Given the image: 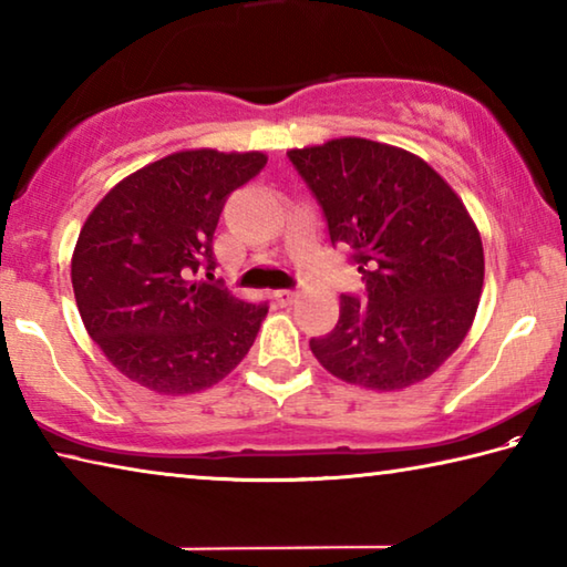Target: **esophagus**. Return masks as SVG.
I'll return each mask as SVG.
<instances>
[{"instance_id": "34e87169", "label": "esophagus", "mask_w": 567, "mask_h": 567, "mask_svg": "<svg viewBox=\"0 0 567 567\" xmlns=\"http://www.w3.org/2000/svg\"><path fill=\"white\" fill-rule=\"evenodd\" d=\"M297 297H300V292H295V290H277V292H275L277 305H282V307L297 302Z\"/></svg>"}]
</instances>
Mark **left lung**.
Segmentation results:
<instances>
[{"instance_id": "obj_1", "label": "left lung", "mask_w": 567, "mask_h": 567, "mask_svg": "<svg viewBox=\"0 0 567 567\" xmlns=\"http://www.w3.org/2000/svg\"><path fill=\"white\" fill-rule=\"evenodd\" d=\"M287 155L368 285L364 302L340 297V320L310 340L312 354L364 390L427 380L463 344L483 292V239L463 199L425 159L385 142L338 137Z\"/></svg>"}]
</instances>
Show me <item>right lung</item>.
I'll return each instance as SVG.
<instances>
[{"label":"right lung","mask_w":567,"mask_h":567,"mask_svg":"<svg viewBox=\"0 0 567 567\" xmlns=\"http://www.w3.org/2000/svg\"><path fill=\"white\" fill-rule=\"evenodd\" d=\"M265 152L179 150L117 182L84 219L72 252L82 322L124 378L157 395H195L252 348L267 305L215 280L213 237L227 195Z\"/></svg>","instance_id":"1"}]
</instances>
